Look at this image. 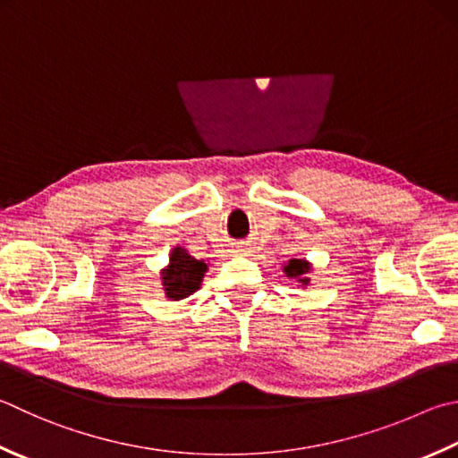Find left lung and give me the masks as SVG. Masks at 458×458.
Wrapping results in <instances>:
<instances>
[{"label":"left lung","instance_id":"obj_1","mask_svg":"<svg viewBox=\"0 0 458 458\" xmlns=\"http://www.w3.org/2000/svg\"><path fill=\"white\" fill-rule=\"evenodd\" d=\"M307 271H309V265L305 261H301V259H293V261H289L287 269H284V273H287V277L299 279L301 283H305V284L309 281V279H303Z\"/></svg>","mask_w":458,"mask_h":458}]
</instances>
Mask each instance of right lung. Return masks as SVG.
I'll return each mask as SVG.
<instances>
[{"label":"right lung","instance_id":"add662e5","mask_svg":"<svg viewBox=\"0 0 458 458\" xmlns=\"http://www.w3.org/2000/svg\"><path fill=\"white\" fill-rule=\"evenodd\" d=\"M169 261V267L161 275L165 295L174 301L193 295L203 281L207 265L203 261H197L191 255H187L185 249L181 247L174 249Z\"/></svg>","mask_w":458,"mask_h":458}]
</instances>
